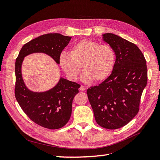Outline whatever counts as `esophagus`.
<instances>
[{"instance_id": "esophagus-1", "label": "esophagus", "mask_w": 160, "mask_h": 160, "mask_svg": "<svg viewBox=\"0 0 160 160\" xmlns=\"http://www.w3.org/2000/svg\"><path fill=\"white\" fill-rule=\"evenodd\" d=\"M86 89H87V87H84V86H81V87H80V90L82 91H84Z\"/></svg>"}]
</instances>
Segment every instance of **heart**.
I'll use <instances>...</instances> for the list:
<instances>
[{
    "mask_svg": "<svg viewBox=\"0 0 160 160\" xmlns=\"http://www.w3.org/2000/svg\"><path fill=\"white\" fill-rule=\"evenodd\" d=\"M61 68L69 78L76 80L82 69L84 82H95L106 80L111 74L116 61V53L111 46L82 39L72 46L70 52H63L59 58Z\"/></svg>",
    "mask_w": 160,
    "mask_h": 160,
    "instance_id": "heart-1",
    "label": "heart"
}]
</instances>
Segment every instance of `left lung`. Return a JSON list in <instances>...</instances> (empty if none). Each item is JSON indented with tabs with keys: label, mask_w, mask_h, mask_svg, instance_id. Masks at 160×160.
I'll return each instance as SVG.
<instances>
[{
	"label": "left lung",
	"mask_w": 160,
	"mask_h": 160,
	"mask_svg": "<svg viewBox=\"0 0 160 160\" xmlns=\"http://www.w3.org/2000/svg\"><path fill=\"white\" fill-rule=\"evenodd\" d=\"M102 36L115 51V65L108 78L88 88L87 95L97 124L113 130L126 125L137 114L147 68L137 45L112 33Z\"/></svg>",
	"instance_id": "obj_1"
}]
</instances>
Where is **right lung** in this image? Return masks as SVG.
I'll list each match as a JSON object with an SVG mask.
<instances>
[{
	"label": "right lung",
	"mask_w": 160,
	"mask_h": 160,
	"mask_svg": "<svg viewBox=\"0 0 160 160\" xmlns=\"http://www.w3.org/2000/svg\"><path fill=\"white\" fill-rule=\"evenodd\" d=\"M72 37L61 34H47L38 36L25 44L16 59L15 95L20 107L31 120L44 128L58 129L70 118L72 102L78 93L80 85L60 77L54 87L43 92H34L24 82L22 66L25 57L33 53H44L56 63Z\"/></svg>",
	"instance_id": "obj_1"
}]
</instances>
